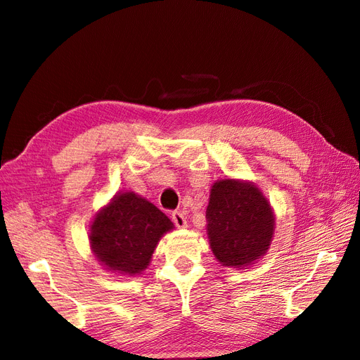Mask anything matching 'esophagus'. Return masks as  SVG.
I'll return each instance as SVG.
<instances>
[{"mask_svg":"<svg viewBox=\"0 0 360 360\" xmlns=\"http://www.w3.org/2000/svg\"><path fill=\"white\" fill-rule=\"evenodd\" d=\"M172 220H173V224L178 226V228H186L187 226V220L184 217V214H182L181 211H174L172 214Z\"/></svg>","mask_w":360,"mask_h":360,"instance_id":"34e87169","label":"esophagus"}]
</instances>
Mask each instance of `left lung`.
Here are the masks:
<instances>
[{"instance_id":"left-lung-1","label":"left lung","mask_w":360,"mask_h":360,"mask_svg":"<svg viewBox=\"0 0 360 360\" xmlns=\"http://www.w3.org/2000/svg\"><path fill=\"white\" fill-rule=\"evenodd\" d=\"M206 233L215 259L225 267L247 269L263 258L276 231V214L250 181L219 179L211 186Z\"/></svg>"}]
</instances>
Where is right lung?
<instances>
[{"instance_id":"1","label":"right lung","mask_w":360,"mask_h":360,"mask_svg":"<svg viewBox=\"0 0 360 360\" xmlns=\"http://www.w3.org/2000/svg\"><path fill=\"white\" fill-rule=\"evenodd\" d=\"M173 228V221L146 198L130 191L117 192L91 221V253L105 271L140 276L163 234Z\"/></svg>"}]
</instances>
